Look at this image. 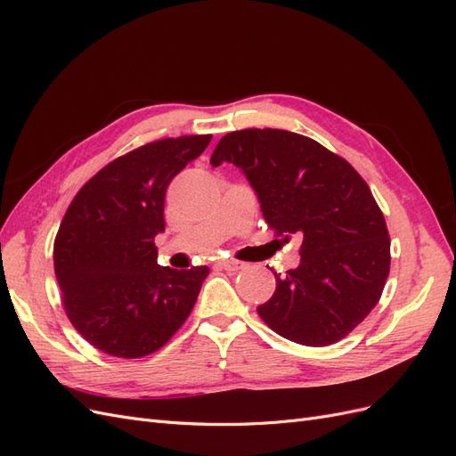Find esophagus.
<instances>
[{"label": "esophagus", "mask_w": 456, "mask_h": 456, "mask_svg": "<svg viewBox=\"0 0 456 456\" xmlns=\"http://www.w3.org/2000/svg\"><path fill=\"white\" fill-rule=\"evenodd\" d=\"M216 265L223 268V270H228V272H238V270H243L245 268V262H240V260H233V258H224V260H218Z\"/></svg>", "instance_id": "obj_1"}]
</instances>
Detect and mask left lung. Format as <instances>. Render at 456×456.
I'll return each mask as SVG.
<instances>
[{
  "instance_id": "1",
  "label": "left lung",
  "mask_w": 456,
  "mask_h": 456,
  "mask_svg": "<svg viewBox=\"0 0 456 456\" xmlns=\"http://www.w3.org/2000/svg\"><path fill=\"white\" fill-rule=\"evenodd\" d=\"M233 163L256 191L275 236L302 240L300 265L275 273L256 308L272 330L305 346H329L377 306L390 273V236L367 183L308 136L281 129L233 131L211 165Z\"/></svg>"
}]
</instances>
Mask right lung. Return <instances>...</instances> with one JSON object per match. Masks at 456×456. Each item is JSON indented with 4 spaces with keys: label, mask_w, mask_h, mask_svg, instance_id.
Wrapping results in <instances>:
<instances>
[{
    "label": "right lung",
    "mask_w": 456,
    "mask_h": 456,
    "mask_svg": "<svg viewBox=\"0 0 456 456\" xmlns=\"http://www.w3.org/2000/svg\"><path fill=\"white\" fill-rule=\"evenodd\" d=\"M211 134L163 139L110 161L72 200L54 238L68 320L96 350L136 360L169 342L194 308L207 266L158 265L169 183Z\"/></svg>",
    "instance_id": "1"
}]
</instances>
